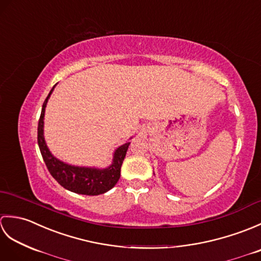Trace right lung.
Segmentation results:
<instances>
[{"label":"right lung","instance_id":"1","mask_svg":"<svg viewBox=\"0 0 261 261\" xmlns=\"http://www.w3.org/2000/svg\"><path fill=\"white\" fill-rule=\"evenodd\" d=\"M53 91L54 87L42 104L40 119H39L38 123V145L49 173L66 190L77 194L99 195V194L110 191L120 178L121 166L124 160L130 142H126L116 149L114 152L113 164L107 169L75 167V166L64 164L63 162L56 159L48 150L45 138H43V116H45L47 101Z\"/></svg>","mask_w":261,"mask_h":261}]
</instances>
